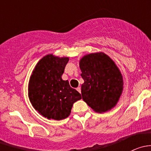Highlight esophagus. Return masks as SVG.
<instances>
[{"instance_id": "esophagus-1", "label": "esophagus", "mask_w": 151, "mask_h": 151, "mask_svg": "<svg viewBox=\"0 0 151 151\" xmlns=\"http://www.w3.org/2000/svg\"><path fill=\"white\" fill-rule=\"evenodd\" d=\"M77 91H78L79 93H81V88H80V87H78V88H77Z\"/></svg>"}]
</instances>
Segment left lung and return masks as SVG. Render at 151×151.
Segmentation results:
<instances>
[{
  "instance_id": "1",
  "label": "left lung",
  "mask_w": 151,
  "mask_h": 151,
  "mask_svg": "<svg viewBox=\"0 0 151 151\" xmlns=\"http://www.w3.org/2000/svg\"><path fill=\"white\" fill-rule=\"evenodd\" d=\"M83 101L95 112L110 110L118 103L123 89V76L115 62L104 52L91 53L80 60Z\"/></svg>"
}]
</instances>
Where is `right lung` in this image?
Returning <instances> with one entry per match:
<instances>
[{
    "mask_svg": "<svg viewBox=\"0 0 151 151\" xmlns=\"http://www.w3.org/2000/svg\"><path fill=\"white\" fill-rule=\"evenodd\" d=\"M68 58L49 54L35 66L28 83V97L32 106L48 119L60 121L71 113L73 104L81 99V94L71 88L61 76Z\"/></svg>",
    "mask_w": 151,
    "mask_h": 151,
    "instance_id": "right-lung-1",
    "label": "right lung"
}]
</instances>
